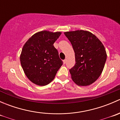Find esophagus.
<instances>
[{"label":"esophagus","instance_id":"obj_1","mask_svg":"<svg viewBox=\"0 0 120 120\" xmlns=\"http://www.w3.org/2000/svg\"><path fill=\"white\" fill-rule=\"evenodd\" d=\"M66 62H67V60H66V59H65V60H63V63L64 64H66Z\"/></svg>","mask_w":120,"mask_h":120}]
</instances>
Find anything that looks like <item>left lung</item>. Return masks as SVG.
<instances>
[{"label": "left lung", "instance_id": "obj_1", "mask_svg": "<svg viewBox=\"0 0 120 120\" xmlns=\"http://www.w3.org/2000/svg\"><path fill=\"white\" fill-rule=\"evenodd\" d=\"M75 52V64L69 70L71 78L79 86L96 81L105 67L107 54L103 45L91 32L83 30L64 32Z\"/></svg>", "mask_w": 120, "mask_h": 120}]
</instances>
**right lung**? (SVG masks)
I'll list each match as a JSON object with an SVG mask.
<instances>
[{
  "instance_id": "1",
  "label": "right lung",
  "mask_w": 120,
  "mask_h": 120,
  "mask_svg": "<svg viewBox=\"0 0 120 120\" xmlns=\"http://www.w3.org/2000/svg\"><path fill=\"white\" fill-rule=\"evenodd\" d=\"M60 35V32L41 31L32 35L23 46L20 56L21 66L28 78L35 84H49L63 65L53 46Z\"/></svg>"
}]
</instances>
